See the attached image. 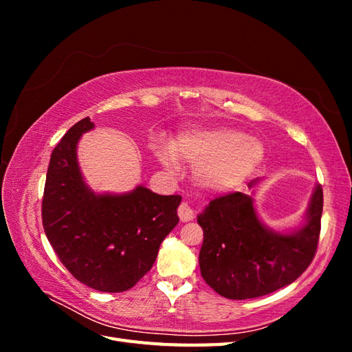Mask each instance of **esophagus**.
I'll list each match as a JSON object with an SVG mask.
<instances>
[{"mask_svg":"<svg viewBox=\"0 0 352 352\" xmlns=\"http://www.w3.org/2000/svg\"><path fill=\"white\" fill-rule=\"evenodd\" d=\"M177 214H179V219H180V221H190V220H194V217H195V211H194V208L190 207L188 202H182V204L179 206V210H177Z\"/></svg>","mask_w":352,"mask_h":352,"instance_id":"34e87169","label":"esophagus"}]
</instances>
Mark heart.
<instances>
[{
    "label": "heart",
    "mask_w": 352,
    "mask_h": 352,
    "mask_svg": "<svg viewBox=\"0 0 352 352\" xmlns=\"http://www.w3.org/2000/svg\"><path fill=\"white\" fill-rule=\"evenodd\" d=\"M265 155L263 142L228 126L190 129L180 133L172 150L157 148V157L167 168L175 170L177 160L195 166V179L207 190L230 192L241 188L257 172Z\"/></svg>",
    "instance_id": "1"
}]
</instances>
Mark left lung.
Here are the masks:
<instances>
[{
	"mask_svg": "<svg viewBox=\"0 0 352 352\" xmlns=\"http://www.w3.org/2000/svg\"><path fill=\"white\" fill-rule=\"evenodd\" d=\"M261 179L248 184L252 194ZM323 189L316 185L301 228L278 232L260 219L252 195L212 199L198 214L204 230L199 270L207 285L229 300H248L291 285L314 258L320 235Z\"/></svg>",
	"mask_w": 352,
	"mask_h": 352,
	"instance_id": "1",
	"label": "left lung"
}]
</instances>
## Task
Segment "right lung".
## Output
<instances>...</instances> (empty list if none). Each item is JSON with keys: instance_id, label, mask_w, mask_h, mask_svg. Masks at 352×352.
<instances>
[{"instance_id": "right-lung-1", "label": "right lung", "mask_w": 352, "mask_h": 352, "mask_svg": "<svg viewBox=\"0 0 352 352\" xmlns=\"http://www.w3.org/2000/svg\"><path fill=\"white\" fill-rule=\"evenodd\" d=\"M89 117L66 132L51 154L42 223L65 267L101 292L131 289L151 270L158 248L179 223L180 195H158L144 185L124 194H95L78 163Z\"/></svg>"}]
</instances>
